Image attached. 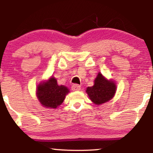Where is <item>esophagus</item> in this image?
I'll return each instance as SVG.
<instances>
[{
  "instance_id": "obj_1",
  "label": "esophagus",
  "mask_w": 153,
  "mask_h": 153,
  "mask_svg": "<svg viewBox=\"0 0 153 153\" xmlns=\"http://www.w3.org/2000/svg\"><path fill=\"white\" fill-rule=\"evenodd\" d=\"M72 90L73 91H80V85L78 84H73L72 85Z\"/></svg>"
}]
</instances>
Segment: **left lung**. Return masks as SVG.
<instances>
[{"mask_svg":"<svg viewBox=\"0 0 153 153\" xmlns=\"http://www.w3.org/2000/svg\"><path fill=\"white\" fill-rule=\"evenodd\" d=\"M86 92L91 101L99 105L106 103L113 98L116 92V85L111 80H108L99 73L94 80V85L88 87Z\"/></svg>","mask_w":153,"mask_h":153,"instance_id":"obj_1","label":"left lung"}]
</instances>
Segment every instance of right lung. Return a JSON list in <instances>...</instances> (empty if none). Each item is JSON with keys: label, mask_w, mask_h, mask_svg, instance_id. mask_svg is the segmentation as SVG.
Listing matches in <instances>:
<instances>
[{"label": "right lung", "mask_w": 153, "mask_h": 153, "mask_svg": "<svg viewBox=\"0 0 153 153\" xmlns=\"http://www.w3.org/2000/svg\"><path fill=\"white\" fill-rule=\"evenodd\" d=\"M68 92L67 87L58 85L57 80L52 77L47 82L38 85L36 94L42 106L46 108H56L63 102Z\"/></svg>", "instance_id": "obj_1"}]
</instances>
